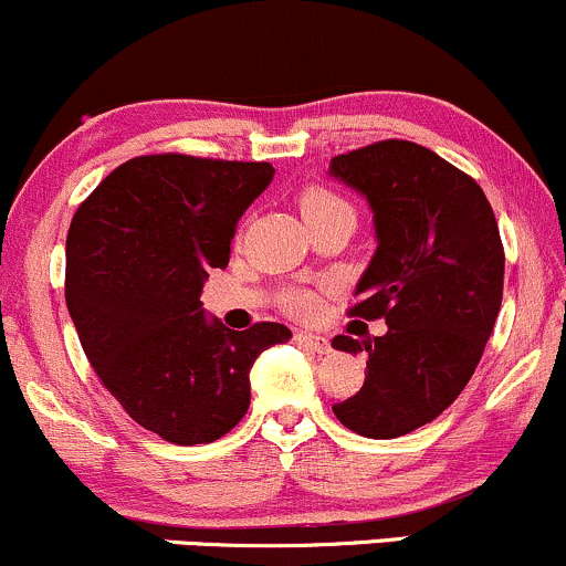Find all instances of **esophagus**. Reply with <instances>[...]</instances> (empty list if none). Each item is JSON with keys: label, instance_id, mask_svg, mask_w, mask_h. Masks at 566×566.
<instances>
[{"label": "esophagus", "instance_id": "34e87169", "mask_svg": "<svg viewBox=\"0 0 566 566\" xmlns=\"http://www.w3.org/2000/svg\"><path fill=\"white\" fill-rule=\"evenodd\" d=\"M295 343L297 346L314 350V354H324V350H329V340L324 335H314V333H295Z\"/></svg>", "mask_w": 566, "mask_h": 566}]
</instances>
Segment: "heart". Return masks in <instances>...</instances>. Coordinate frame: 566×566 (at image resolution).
<instances>
[{"label":"heart","mask_w":566,"mask_h":566,"mask_svg":"<svg viewBox=\"0 0 566 566\" xmlns=\"http://www.w3.org/2000/svg\"><path fill=\"white\" fill-rule=\"evenodd\" d=\"M301 212L303 218H316V216H327V212L335 210H350V205L340 193H335L333 188H324V186H308L301 191ZM284 305L297 316H314L319 311V297L316 292L308 290H295L284 297Z\"/></svg>","instance_id":"b5f03b06"}]
</instances>
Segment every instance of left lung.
I'll use <instances>...</instances> for the list:
<instances>
[{"instance_id":"1","label":"left lung","mask_w":566,"mask_h":566,"mask_svg":"<svg viewBox=\"0 0 566 566\" xmlns=\"http://www.w3.org/2000/svg\"><path fill=\"white\" fill-rule=\"evenodd\" d=\"M329 175L365 193L378 237L348 316L388 324L373 340H333L367 350L365 386L333 412L361 437H405L469 386L495 327L505 269L495 212L471 175L412 140L340 154Z\"/></svg>"}]
</instances>
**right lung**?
<instances>
[{"label": "right lung", "instance_id": "obj_1", "mask_svg": "<svg viewBox=\"0 0 566 566\" xmlns=\"http://www.w3.org/2000/svg\"><path fill=\"white\" fill-rule=\"evenodd\" d=\"M274 178L269 161L148 154L82 201L66 239V305L90 365L135 423L172 444H210L250 407V369L287 343L207 319L201 284L229 265L239 218Z\"/></svg>", "mask_w": 566, "mask_h": 566}]
</instances>
